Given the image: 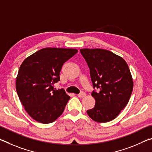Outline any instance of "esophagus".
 <instances>
[{
    "label": "esophagus",
    "instance_id": "esophagus-1",
    "mask_svg": "<svg viewBox=\"0 0 152 152\" xmlns=\"http://www.w3.org/2000/svg\"><path fill=\"white\" fill-rule=\"evenodd\" d=\"M85 96H86V93H85V92H81L80 94H78V96L79 98H83V97H84Z\"/></svg>",
    "mask_w": 152,
    "mask_h": 152
}]
</instances>
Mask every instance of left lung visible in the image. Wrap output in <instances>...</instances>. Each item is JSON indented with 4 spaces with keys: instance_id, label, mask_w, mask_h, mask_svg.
I'll use <instances>...</instances> for the list:
<instances>
[{
    "instance_id": "1",
    "label": "left lung",
    "mask_w": 152,
    "mask_h": 152,
    "mask_svg": "<svg viewBox=\"0 0 152 152\" xmlns=\"http://www.w3.org/2000/svg\"><path fill=\"white\" fill-rule=\"evenodd\" d=\"M90 68L95 99L93 109L87 114L98 123L115 119L127 104L133 88V78L124 59L104 49H81Z\"/></svg>"
}]
</instances>
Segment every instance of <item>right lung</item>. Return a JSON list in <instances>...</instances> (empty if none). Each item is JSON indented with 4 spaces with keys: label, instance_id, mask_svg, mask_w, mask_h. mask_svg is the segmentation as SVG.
I'll return each instance as SVG.
<instances>
[{
    "label": "right lung",
    "instance_id": "1",
    "mask_svg": "<svg viewBox=\"0 0 152 152\" xmlns=\"http://www.w3.org/2000/svg\"><path fill=\"white\" fill-rule=\"evenodd\" d=\"M78 52L76 49L46 48L25 59L16 78V90L25 110L41 123H52L62 114L70 97L56 91L63 64Z\"/></svg>",
    "mask_w": 152,
    "mask_h": 152
}]
</instances>
